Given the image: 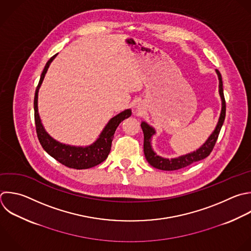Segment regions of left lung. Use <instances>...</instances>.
I'll use <instances>...</instances> for the list:
<instances>
[{
	"label": "left lung",
	"instance_id": "obj_1",
	"mask_svg": "<svg viewBox=\"0 0 251 251\" xmlns=\"http://www.w3.org/2000/svg\"><path fill=\"white\" fill-rule=\"evenodd\" d=\"M216 73H217L218 78H219V93H220L221 100H222V110H221L220 118H219L218 124L216 126V128L211 133V135L208 137L206 142L200 148H198L196 151H193L191 153L179 156L177 158H173V159H167V158L158 156L153 151L152 146H151V137L156 133V131L147 123H145V122L141 123V128H142L143 134H144L143 151H144V155H145L147 162L152 167L159 169V170H163V171H176V170H179L184 167H187L192 163L203 160L210 155V153L212 152V150L216 144V141L218 139L221 127L224 124L225 117H226V101H225V97H224L222 75L218 70H216Z\"/></svg>",
	"mask_w": 251,
	"mask_h": 251
}]
</instances>
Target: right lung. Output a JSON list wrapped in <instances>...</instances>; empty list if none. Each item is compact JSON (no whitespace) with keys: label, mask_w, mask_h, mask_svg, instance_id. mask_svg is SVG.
I'll return each instance as SVG.
<instances>
[{"label":"right lung","mask_w":251,"mask_h":251,"mask_svg":"<svg viewBox=\"0 0 251 251\" xmlns=\"http://www.w3.org/2000/svg\"><path fill=\"white\" fill-rule=\"evenodd\" d=\"M57 54L54 55L46 64L39 83L36 87L35 96H34V119H35V126H36V132L39 139L40 144L42 145L43 149L54 159H56L61 164L76 169V170H83L95 167L105 161L111 151L112 141L114 138L115 131L119 125L126 119L131 116L130 109L125 110L124 112L120 113L116 117L112 118L107 126L104 127L103 131L99 135V138L91 145L85 147H76L71 146L67 144H63L52 138L45 130L39 114H38V91L41 86V83L45 77V75L48 71V68L52 61L56 58Z\"/></svg>","instance_id":"1"}]
</instances>
